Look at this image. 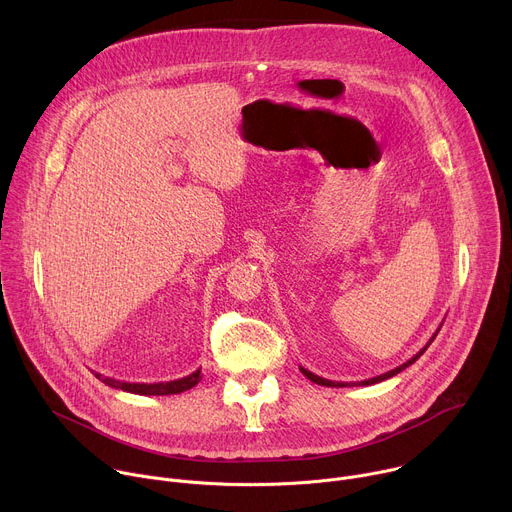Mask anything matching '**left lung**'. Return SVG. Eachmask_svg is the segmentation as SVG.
Instances as JSON below:
<instances>
[{
    "label": "left lung",
    "mask_w": 512,
    "mask_h": 512,
    "mask_svg": "<svg viewBox=\"0 0 512 512\" xmlns=\"http://www.w3.org/2000/svg\"><path fill=\"white\" fill-rule=\"evenodd\" d=\"M440 328H442V324H440ZM440 328H437L435 332H433V336L429 338V342L415 354V356H411L407 362H403V364H399L397 369H393V371H389V373H383V375H379V377H373V379H367V381H360V383H342V381H328V379H322V377H318V375H314V373H310L308 369H304V367H300V371L304 373V377H308L312 383H316V385H324V387H367V385H375V383H381V381H385V379H391V377H395L397 373H401V371H405L409 364H413L425 350H427V346L435 340V336H437V332H440Z\"/></svg>",
    "instance_id": "8db88e82"
}]
</instances>
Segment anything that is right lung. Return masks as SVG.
<instances>
[{
    "mask_svg": "<svg viewBox=\"0 0 512 512\" xmlns=\"http://www.w3.org/2000/svg\"><path fill=\"white\" fill-rule=\"evenodd\" d=\"M95 377L99 381H103L105 385L113 387V389H121V391L135 393V395H178V393H184V391L192 389L202 379L200 369H196L188 377L166 381V383H127V381H117V379H111V377H103L101 373H95Z\"/></svg>",
    "mask_w": 512,
    "mask_h": 512,
    "instance_id": "obj_1",
    "label": "right lung"
}]
</instances>
